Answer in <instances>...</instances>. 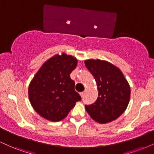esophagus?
<instances>
[{
    "mask_svg": "<svg viewBox=\"0 0 154 154\" xmlns=\"http://www.w3.org/2000/svg\"><path fill=\"white\" fill-rule=\"evenodd\" d=\"M85 93H86V91H83V92H82V93H80L81 97H82V98H84V96H85Z\"/></svg>",
    "mask_w": 154,
    "mask_h": 154,
    "instance_id": "34e87169",
    "label": "esophagus"
}]
</instances>
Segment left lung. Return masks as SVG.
I'll return each instance as SVG.
<instances>
[{
  "label": "left lung",
  "mask_w": 154,
  "mask_h": 154,
  "mask_svg": "<svg viewBox=\"0 0 154 154\" xmlns=\"http://www.w3.org/2000/svg\"><path fill=\"white\" fill-rule=\"evenodd\" d=\"M96 81L98 97L85 109L97 122L105 124L117 119L126 110L130 101V88L119 68L105 61H85Z\"/></svg>",
  "instance_id": "left-lung-1"
}]
</instances>
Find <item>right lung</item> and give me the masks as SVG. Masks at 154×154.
Returning a JSON list of instances; mask_svg holds the SVG:
<instances>
[{"label": "right lung", "instance_id": "right-lung-1", "mask_svg": "<svg viewBox=\"0 0 154 154\" xmlns=\"http://www.w3.org/2000/svg\"><path fill=\"white\" fill-rule=\"evenodd\" d=\"M77 61L62 54L51 58L43 64L29 86V98L40 116L52 122H59L68 115L81 96L75 91V82L70 74Z\"/></svg>", "mask_w": 154, "mask_h": 154}]
</instances>
